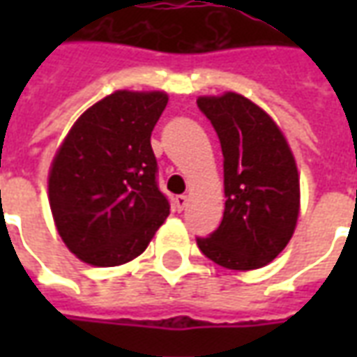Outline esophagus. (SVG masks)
Here are the masks:
<instances>
[{
	"label": "esophagus",
	"instance_id": "34e87169",
	"mask_svg": "<svg viewBox=\"0 0 357 357\" xmlns=\"http://www.w3.org/2000/svg\"><path fill=\"white\" fill-rule=\"evenodd\" d=\"M174 206H176V210H178V212H183L187 206L185 195H179V197H176V199H174Z\"/></svg>",
	"mask_w": 357,
	"mask_h": 357
}]
</instances>
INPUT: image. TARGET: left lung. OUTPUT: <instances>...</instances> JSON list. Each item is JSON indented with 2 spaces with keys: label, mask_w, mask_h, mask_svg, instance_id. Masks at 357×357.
Here are the masks:
<instances>
[{
  "label": "left lung",
  "mask_w": 357,
  "mask_h": 357,
  "mask_svg": "<svg viewBox=\"0 0 357 357\" xmlns=\"http://www.w3.org/2000/svg\"><path fill=\"white\" fill-rule=\"evenodd\" d=\"M224 155L222 224L201 252L227 269L264 268L291 241L300 210L296 162L283 132L266 110L239 93L199 97Z\"/></svg>",
  "instance_id": "1"
}]
</instances>
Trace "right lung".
I'll return each mask as SVG.
<instances>
[{"mask_svg":"<svg viewBox=\"0 0 357 357\" xmlns=\"http://www.w3.org/2000/svg\"><path fill=\"white\" fill-rule=\"evenodd\" d=\"M166 102L164 91H114L89 107L59 147L50 206L61 239L82 262H130L170 214L151 147Z\"/></svg>","mask_w":357,"mask_h":357,"instance_id":"obj_1","label":"right lung"}]
</instances>
